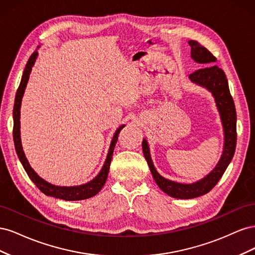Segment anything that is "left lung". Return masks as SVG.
Listing matches in <instances>:
<instances>
[{"label": "left lung", "instance_id": "obj_1", "mask_svg": "<svg viewBox=\"0 0 255 255\" xmlns=\"http://www.w3.org/2000/svg\"><path fill=\"white\" fill-rule=\"evenodd\" d=\"M189 45L191 47V58L196 63L211 65L216 61V57L203 45L200 44L196 40H189ZM189 79L192 83L200 85L208 91L212 92L215 98L216 106L219 111L220 118L225 132V145H223V152L221 158L219 159L217 166L213 171L207 174L202 180H200L192 184H181L170 180L165 179L161 176L153 165L151 159L150 150L148 142L143 138L142 140V151L143 155L148 161L151 173L156 182L158 187L163 190L168 196L176 199H192L200 196H203L211 191L215 185L218 183L221 176L225 173L231 160L233 158L236 148V111L233 98L230 94L229 84L227 76L222 69L218 66H207L203 69H199L189 75Z\"/></svg>", "mask_w": 255, "mask_h": 255}]
</instances>
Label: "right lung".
Listing matches in <instances>:
<instances>
[{"mask_svg":"<svg viewBox=\"0 0 255 255\" xmlns=\"http://www.w3.org/2000/svg\"><path fill=\"white\" fill-rule=\"evenodd\" d=\"M38 56V53L35 51L32 55H30L29 59L27 60V64L25 66L24 72H23L22 79L19 85V88L17 90L16 94V99H14V105H13V142H14V148H16V152L18 154V157L21 161V164L24 168V170L26 171L27 175L29 176V179L33 181V183L36 185V186L39 188L44 195L54 197L57 199H63L66 200V201H78V200H85L94 197L97 195L98 192L102 189L104 186V184L107 180V175H109L110 171V166H111V161L113 157V153L115 145L117 143L118 140V136L120 130L125 128L126 126L123 125L119 127L116 130L114 137L111 142V146L109 153H107V157L105 163L101 169L100 173L95 177L94 180L86 183L80 185V186H72V187H65V186H55V185H52L48 183L47 181H44L43 179L38 175L34 169L30 167L28 164V161L24 155V152H23L22 149V144H21V138H20V107H21V101L23 98V94H24V90L26 87L27 81L29 79V73L32 71V67L34 66L36 58Z\"/></svg>","mask_w":255,"mask_h":255,"instance_id":"obj_1","label":"right lung"}]
</instances>
